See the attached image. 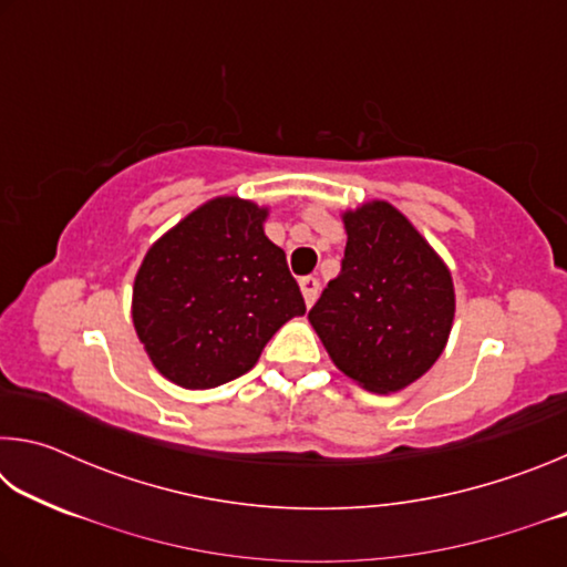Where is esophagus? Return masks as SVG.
Segmentation results:
<instances>
[{
	"mask_svg": "<svg viewBox=\"0 0 567 567\" xmlns=\"http://www.w3.org/2000/svg\"><path fill=\"white\" fill-rule=\"evenodd\" d=\"M300 290H302V297H305V305L312 307L315 300H318L320 280H315V277H302V280H300Z\"/></svg>",
	"mask_w": 567,
	"mask_h": 567,
	"instance_id": "34e87169",
	"label": "esophagus"
}]
</instances>
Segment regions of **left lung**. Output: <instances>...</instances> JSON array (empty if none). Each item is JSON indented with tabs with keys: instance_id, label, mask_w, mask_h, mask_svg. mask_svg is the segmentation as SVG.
Listing matches in <instances>:
<instances>
[{
	"instance_id": "left-lung-1",
	"label": "left lung",
	"mask_w": 567,
	"mask_h": 567,
	"mask_svg": "<svg viewBox=\"0 0 567 567\" xmlns=\"http://www.w3.org/2000/svg\"><path fill=\"white\" fill-rule=\"evenodd\" d=\"M342 272L307 320L342 375L368 392L405 390L443 354L455 320L450 267L388 199L342 213Z\"/></svg>"
}]
</instances>
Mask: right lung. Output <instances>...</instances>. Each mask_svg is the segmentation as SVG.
<instances>
[{"instance_id":"right-lung-1","label":"right lung","mask_w":567,"mask_h":567,"mask_svg":"<svg viewBox=\"0 0 567 567\" xmlns=\"http://www.w3.org/2000/svg\"><path fill=\"white\" fill-rule=\"evenodd\" d=\"M270 207L219 195L152 243L132 285V322L162 378L209 390L245 375L305 300L265 235Z\"/></svg>"}]
</instances>
